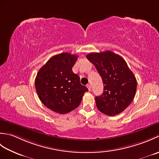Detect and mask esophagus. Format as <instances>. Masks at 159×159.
Masks as SVG:
<instances>
[{
  "mask_svg": "<svg viewBox=\"0 0 159 159\" xmlns=\"http://www.w3.org/2000/svg\"><path fill=\"white\" fill-rule=\"evenodd\" d=\"M87 88H88L89 91H91V89H92V87H91L90 84H88V85H87Z\"/></svg>",
  "mask_w": 159,
  "mask_h": 159,
  "instance_id": "obj_1",
  "label": "esophagus"
}]
</instances>
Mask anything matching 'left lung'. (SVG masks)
<instances>
[{"label":"left lung","mask_w":159,"mask_h":159,"mask_svg":"<svg viewBox=\"0 0 159 159\" xmlns=\"http://www.w3.org/2000/svg\"><path fill=\"white\" fill-rule=\"evenodd\" d=\"M87 59L96 67L102 78L104 92L95 98L100 112L109 116L120 114L133 102L137 90V80L121 56L109 50L92 52Z\"/></svg>","instance_id":"left-lung-1"}]
</instances>
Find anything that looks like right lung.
Listing matches in <instances>:
<instances>
[{
	"label": "right lung",
	"mask_w": 159,
	"mask_h": 159,
	"mask_svg": "<svg viewBox=\"0 0 159 159\" xmlns=\"http://www.w3.org/2000/svg\"><path fill=\"white\" fill-rule=\"evenodd\" d=\"M78 56L63 52L52 57L37 74L35 80L39 100L54 112L66 114L79 106L88 89L72 72Z\"/></svg>",
	"instance_id": "obj_1"
}]
</instances>
